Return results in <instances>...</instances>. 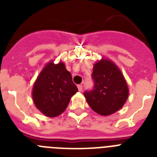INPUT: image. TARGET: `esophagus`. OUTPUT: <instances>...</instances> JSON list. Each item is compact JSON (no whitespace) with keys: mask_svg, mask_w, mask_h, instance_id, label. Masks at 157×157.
Masks as SVG:
<instances>
[{"mask_svg":"<svg viewBox=\"0 0 157 157\" xmlns=\"http://www.w3.org/2000/svg\"><path fill=\"white\" fill-rule=\"evenodd\" d=\"M78 91H80V92H81V91L82 90V86L78 85Z\"/></svg>","mask_w":157,"mask_h":157,"instance_id":"esophagus-1","label":"esophagus"}]
</instances>
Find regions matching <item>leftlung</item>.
I'll return each mask as SVG.
<instances>
[{
	"mask_svg": "<svg viewBox=\"0 0 157 157\" xmlns=\"http://www.w3.org/2000/svg\"><path fill=\"white\" fill-rule=\"evenodd\" d=\"M92 90L84 96L91 109L101 116H109L120 110L129 95L127 82L114 63L102 59L94 65Z\"/></svg>",
	"mask_w": 157,
	"mask_h": 157,
	"instance_id": "1",
	"label": "left lung"
}]
</instances>
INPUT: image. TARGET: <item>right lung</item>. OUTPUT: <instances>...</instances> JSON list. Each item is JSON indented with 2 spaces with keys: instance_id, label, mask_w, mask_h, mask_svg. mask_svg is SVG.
<instances>
[{
  "instance_id": "1",
  "label": "right lung",
  "mask_w": 157,
  "mask_h": 157,
  "mask_svg": "<svg viewBox=\"0 0 157 157\" xmlns=\"http://www.w3.org/2000/svg\"><path fill=\"white\" fill-rule=\"evenodd\" d=\"M78 92L72 81L71 74L63 62L55 64L49 62L42 69L32 90L37 109L48 117H56L63 113L71 98Z\"/></svg>"
}]
</instances>
